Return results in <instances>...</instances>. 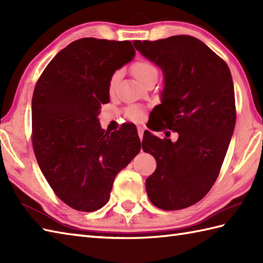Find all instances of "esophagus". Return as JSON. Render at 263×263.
<instances>
[{"label": "esophagus", "mask_w": 263, "mask_h": 263, "mask_svg": "<svg viewBox=\"0 0 263 263\" xmlns=\"http://www.w3.org/2000/svg\"><path fill=\"white\" fill-rule=\"evenodd\" d=\"M143 131H144V128L142 126H138V135H139V137H140V140H142V138H143Z\"/></svg>", "instance_id": "1"}]
</instances>
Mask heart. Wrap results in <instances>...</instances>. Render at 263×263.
I'll use <instances>...</instances> for the list:
<instances>
[{
    "mask_svg": "<svg viewBox=\"0 0 263 263\" xmlns=\"http://www.w3.org/2000/svg\"><path fill=\"white\" fill-rule=\"evenodd\" d=\"M131 69H132L133 76H135L141 83L146 81L149 77L158 74L157 69L155 68V65L148 62V61H146V60L137 61L136 63H133ZM121 74H122L121 71H115L114 73L111 74L110 79H109V86H108L110 91L113 90L116 86V83L119 82ZM126 113H127V116L130 117V119H132L133 121H141L144 116L142 108L138 107V106H131V107H128Z\"/></svg>",
    "mask_w": 263,
    "mask_h": 263,
    "instance_id": "b5f03b06",
    "label": "heart"
}]
</instances>
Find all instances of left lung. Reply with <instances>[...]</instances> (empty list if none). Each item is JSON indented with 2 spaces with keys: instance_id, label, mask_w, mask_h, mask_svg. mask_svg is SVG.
Wrapping results in <instances>:
<instances>
[{
  "instance_id": "1",
  "label": "left lung",
  "mask_w": 263,
  "mask_h": 263,
  "mask_svg": "<svg viewBox=\"0 0 263 263\" xmlns=\"http://www.w3.org/2000/svg\"><path fill=\"white\" fill-rule=\"evenodd\" d=\"M133 45L164 74L160 104L150 114L178 133L173 142L144 132L143 152L157 161V168L146 181L148 198L164 210L187 208L214 185L235 127L230 68L191 36L135 41ZM162 127L155 125L154 130Z\"/></svg>"
}]
</instances>
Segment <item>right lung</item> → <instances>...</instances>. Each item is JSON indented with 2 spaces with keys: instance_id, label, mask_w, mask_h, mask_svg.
Here are the masks:
<instances>
[{
  "instance_id": "add662e5",
  "label": "right lung",
  "mask_w": 263,
  "mask_h": 263,
  "mask_svg": "<svg viewBox=\"0 0 263 263\" xmlns=\"http://www.w3.org/2000/svg\"><path fill=\"white\" fill-rule=\"evenodd\" d=\"M131 42L81 38L59 52L39 78L31 102L32 147L44 176L71 208L96 211L141 142L133 125L104 131L100 107L109 79L131 62Z\"/></svg>"
}]
</instances>
